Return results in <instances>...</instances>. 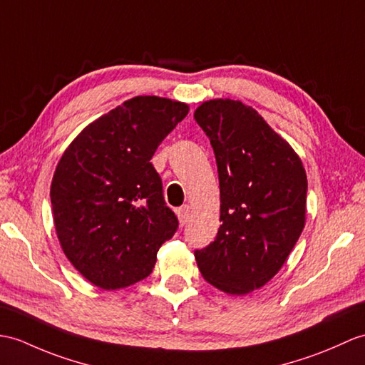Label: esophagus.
<instances>
[{"mask_svg":"<svg viewBox=\"0 0 365 365\" xmlns=\"http://www.w3.org/2000/svg\"><path fill=\"white\" fill-rule=\"evenodd\" d=\"M177 216H179V221L182 225H186L192 217V211H191V207L190 205H183L179 208V211H177Z\"/></svg>","mask_w":365,"mask_h":365,"instance_id":"1","label":"esophagus"}]
</instances>
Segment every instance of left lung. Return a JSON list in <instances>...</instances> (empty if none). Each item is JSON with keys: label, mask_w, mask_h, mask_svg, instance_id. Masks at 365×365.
<instances>
[{"label": "left lung", "mask_w": 365, "mask_h": 365, "mask_svg": "<svg viewBox=\"0 0 365 365\" xmlns=\"http://www.w3.org/2000/svg\"><path fill=\"white\" fill-rule=\"evenodd\" d=\"M194 120L215 150L222 221L216 240L194 257L210 284L247 294L277 275L300 238L307 173L289 143L241 101H207Z\"/></svg>", "instance_id": "1"}]
</instances>
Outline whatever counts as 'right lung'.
<instances>
[{
	"mask_svg": "<svg viewBox=\"0 0 365 365\" xmlns=\"http://www.w3.org/2000/svg\"><path fill=\"white\" fill-rule=\"evenodd\" d=\"M190 107L135 96L88 124L66 148L51 183L58 242L101 289L146 278L179 221L150 158Z\"/></svg>",
	"mask_w": 365,
	"mask_h": 365,
	"instance_id": "add662e5",
	"label": "right lung"
}]
</instances>
